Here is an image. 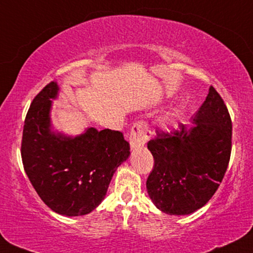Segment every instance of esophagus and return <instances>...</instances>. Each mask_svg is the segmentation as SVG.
Segmentation results:
<instances>
[{
	"instance_id": "esophagus-1",
	"label": "esophagus",
	"mask_w": 253,
	"mask_h": 253,
	"mask_svg": "<svg viewBox=\"0 0 253 253\" xmlns=\"http://www.w3.org/2000/svg\"><path fill=\"white\" fill-rule=\"evenodd\" d=\"M150 130L148 128V124L146 121H136L132 126L129 132V143L132 149H136L142 147L148 141L150 137Z\"/></svg>"
}]
</instances>
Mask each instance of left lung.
<instances>
[{
  "mask_svg": "<svg viewBox=\"0 0 253 253\" xmlns=\"http://www.w3.org/2000/svg\"><path fill=\"white\" fill-rule=\"evenodd\" d=\"M194 123L169 132L158 129L147 143L154 158L147 190L155 206L169 215H188L209 202L230 161L231 118L212 86Z\"/></svg>",
  "mask_w": 253,
  "mask_h": 253,
  "instance_id": "obj_1",
  "label": "left lung"
}]
</instances>
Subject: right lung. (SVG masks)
I'll use <instances>...</instances> for the list:
<instances>
[{
	"instance_id": "right-lung-1",
	"label": "right lung",
	"mask_w": 253,
	"mask_h": 253,
	"mask_svg": "<svg viewBox=\"0 0 253 253\" xmlns=\"http://www.w3.org/2000/svg\"><path fill=\"white\" fill-rule=\"evenodd\" d=\"M58 86L51 82L34 98L24 120L21 155L29 180L53 211L86 215L106 195L116 169L128 158L129 143L119 130L93 127L75 139L50 130V99Z\"/></svg>"
}]
</instances>
